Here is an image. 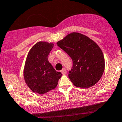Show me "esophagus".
Masks as SVG:
<instances>
[{"instance_id": "esophagus-1", "label": "esophagus", "mask_w": 122, "mask_h": 122, "mask_svg": "<svg viewBox=\"0 0 122 122\" xmlns=\"http://www.w3.org/2000/svg\"><path fill=\"white\" fill-rule=\"evenodd\" d=\"M61 72H62V74H65L66 73V70L65 68H63V69L61 70Z\"/></svg>"}]
</instances>
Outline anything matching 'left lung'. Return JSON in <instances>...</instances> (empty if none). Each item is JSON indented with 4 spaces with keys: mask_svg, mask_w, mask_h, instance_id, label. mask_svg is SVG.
Returning a JSON list of instances; mask_svg holds the SVG:
<instances>
[{
    "mask_svg": "<svg viewBox=\"0 0 122 122\" xmlns=\"http://www.w3.org/2000/svg\"><path fill=\"white\" fill-rule=\"evenodd\" d=\"M57 45L72 60L68 76L75 86L89 88L99 81L105 69V60L97 43L84 35L73 32Z\"/></svg>",
    "mask_w": 122,
    "mask_h": 122,
    "instance_id": "1",
    "label": "left lung"
}]
</instances>
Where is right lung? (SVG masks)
<instances>
[{"mask_svg":"<svg viewBox=\"0 0 122 122\" xmlns=\"http://www.w3.org/2000/svg\"><path fill=\"white\" fill-rule=\"evenodd\" d=\"M53 43L38 42L29 51L25 60L24 78L25 83L35 93L44 94L55 89L62 74L48 62V56Z\"/></svg>","mask_w":122,"mask_h":122,"instance_id":"obj_1","label":"right lung"}]
</instances>
